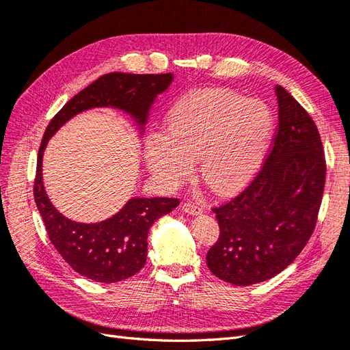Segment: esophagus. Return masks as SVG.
Masks as SVG:
<instances>
[{
	"label": "esophagus",
	"instance_id": "1",
	"mask_svg": "<svg viewBox=\"0 0 350 350\" xmlns=\"http://www.w3.org/2000/svg\"><path fill=\"white\" fill-rule=\"evenodd\" d=\"M183 210L185 211V213H188V215H194V216L200 215L201 211H203V208L200 207V204L194 203V201H188V203H184V204H183Z\"/></svg>",
	"mask_w": 350,
	"mask_h": 350
}]
</instances>
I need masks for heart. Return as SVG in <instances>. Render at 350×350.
Returning a JSON list of instances; mask_svg holds the SVG:
<instances>
[{"instance_id": "1", "label": "heart", "mask_w": 350, "mask_h": 350, "mask_svg": "<svg viewBox=\"0 0 350 350\" xmlns=\"http://www.w3.org/2000/svg\"><path fill=\"white\" fill-rule=\"evenodd\" d=\"M274 129L273 112L258 99L221 89L187 94L167 115V131H152L144 161L166 188L193 178L196 161L210 191L237 193L262 165Z\"/></svg>"}]
</instances>
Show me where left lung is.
I'll return each mask as SVG.
<instances>
[{"instance_id": "8db88e82", "label": "left lung", "mask_w": 350, "mask_h": 350, "mask_svg": "<svg viewBox=\"0 0 350 350\" xmlns=\"http://www.w3.org/2000/svg\"><path fill=\"white\" fill-rule=\"evenodd\" d=\"M278 134L262 169L243 191L213 208L220 235L207 252L219 279L250 286L276 276L311 238L325 184L321 137L312 118L282 86Z\"/></svg>"}]
</instances>
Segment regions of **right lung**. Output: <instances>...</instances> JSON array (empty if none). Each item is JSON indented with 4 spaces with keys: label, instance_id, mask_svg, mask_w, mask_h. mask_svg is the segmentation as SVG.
<instances>
[{
    "label": "right lung",
    "instance_id": "right-lung-1",
    "mask_svg": "<svg viewBox=\"0 0 350 350\" xmlns=\"http://www.w3.org/2000/svg\"><path fill=\"white\" fill-rule=\"evenodd\" d=\"M174 74L109 72L68 100L48 124L42 139L33 196L52 245L70 267L100 283H115L140 271L147 257V235L154 221L179 204L178 198L133 197L112 217L99 224H79L52 206L42 178V159L49 139L72 116L92 108H116L137 122L140 134L157 94L163 93Z\"/></svg>",
    "mask_w": 350,
    "mask_h": 350
}]
</instances>
